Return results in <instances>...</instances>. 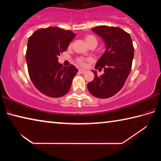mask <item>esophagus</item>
I'll list each match as a JSON object with an SVG mask.
<instances>
[{
  "mask_svg": "<svg viewBox=\"0 0 161 161\" xmlns=\"http://www.w3.org/2000/svg\"><path fill=\"white\" fill-rule=\"evenodd\" d=\"M78 72H79V73H80V74H84V73H85L86 71L84 70V69H80L78 70Z\"/></svg>",
  "mask_w": 161,
  "mask_h": 161,
  "instance_id": "34e87169",
  "label": "esophagus"
}]
</instances>
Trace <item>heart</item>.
Listing matches in <instances>:
<instances>
[{"instance_id":"heart-1","label":"heart","mask_w":161,"mask_h":161,"mask_svg":"<svg viewBox=\"0 0 161 161\" xmlns=\"http://www.w3.org/2000/svg\"><path fill=\"white\" fill-rule=\"evenodd\" d=\"M84 40H85V41L87 44H88V45L93 42L96 43V44L97 45V38L94 36V35H85V37H84ZM87 60H88V59L83 58V57H79V58L76 59V62H77V63L79 65H80V66H84L86 64V62Z\"/></svg>"}]
</instances>
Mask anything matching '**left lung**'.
<instances>
[{"instance_id":"obj_1","label":"left lung","mask_w":161,"mask_h":161,"mask_svg":"<svg viewBox=\"0 0 161 161\" xmlns=\"http://www.w3.org/2000/svg\"><path fill=\"white\" fill-rule=\"evenodd\" d=\"M104 40L107 50L97 62L96 69H103L87 84L89 92L99 99H107L121 90L129 75L134 56V47L130 35L118 27L97 26L92 28Z\"/></svg>"}]
</instances>
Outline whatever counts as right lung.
<instances>
[{"label": "right lung", "instance_id": "add662e5", "mask_svg": "<svg viewBox=\"0 0 161 161\" xmlns=\"http://www.w3.org/2000/svg\"><path fill=\"white\" fill-rule=\"evenodd\" d=\"M75 34L58 27L40 28L30 36L26 51L28 74L35 86L46 96L58 98L70 90L78 70L62 66L58 56L66 51Z\"/></svg>", "mask_w": 161, "mask_h": 161}]
</instances>
